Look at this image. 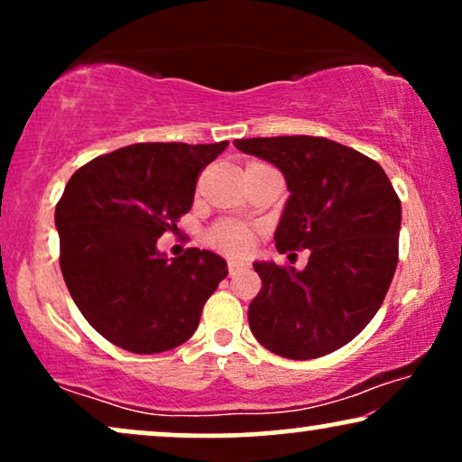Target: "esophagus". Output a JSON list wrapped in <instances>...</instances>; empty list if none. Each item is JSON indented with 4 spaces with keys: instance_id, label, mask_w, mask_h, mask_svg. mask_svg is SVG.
Instances as JSON below:
<instances>
[{
    "instance_id": "obj_1",
    "label": "esophagus",
    "mask_w": 462,
    "mask_h": 462,
    "mask_svg": "<svg viewBox=\"0 0 462 462\" xmlns=\"http://www.w3.org/2000/svg\"><path fill=\"white\" fill-rule=\"evenodd\" d=\"M248 267H250L248 263L236 261V258H231V261H229V275H236V273H239V271H245Z\"/></svg>"
}]
</instances>
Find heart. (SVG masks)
<instances>
[{"label": "heart", "mask_w": 462, "mask_h": 462, "mask_svg": "<svg viewBox=\"0 0 462 462\" xmlns=\"http://www.w3.org/2000/svg\"><path fill=\"white\" fill-rule=\"evenodd\" d=\"M210 242L223 252H229V254H244L254 244V231L239 223H223L214 226Z\"/></svg>", "instance_id": "obj_1"}]
</instances>
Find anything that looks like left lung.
Returning a JSON list of instances; mask_svg holds the SVG:
<instances>
[{
    "instance_id": "1",
    "label": "left lung",
    "mask_w": 462,
    "mask_h": 462,
    "mask_svg": "<svg viewBox=\"0 0 462 462\" xmlns=\"http://www.w3.org/2000/svg\"><path fill=\"white\" fill-rule=\"evenodd\" d=\"M233 144L273 163L286 179L290 195L275 248L290 256L299 248L311 252L300 271L254 263L263 288L250 302V330L275 356H328L356 338L383 305L397 267L400 198L374 160L328 138Z\"/></svg>"
}]
</instances>
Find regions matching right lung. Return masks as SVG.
<instances>
[{
    "label": "right lung",
    "instance_id": "obj_1",
    "mask_svg": "<svg viewBox=\"0 0 462 462\" xmlns=\"http://www.w3.org/2000/svg\"><path fill=\"white\" fill-rule=\"evenodd\" d=\"M226 144L138 143L69 179L54 214L60 271L88 324L113 345L151 356L198 330L226 261L199 248L168 258L157 239L191 210L198 174Z\"/></svg>",
    "mask_w": 462,
    "mask_h": 462
}]
</instances>
